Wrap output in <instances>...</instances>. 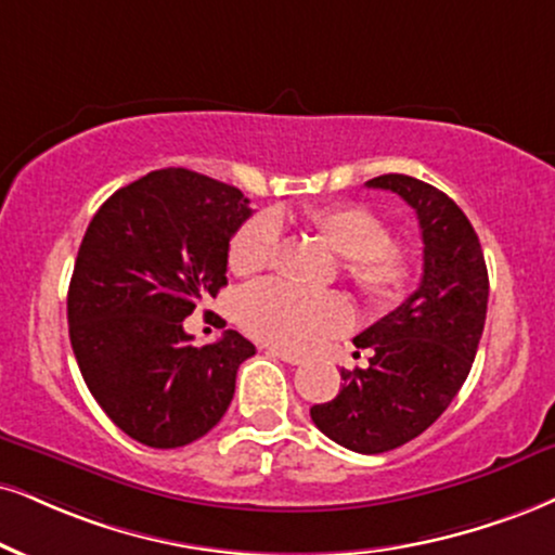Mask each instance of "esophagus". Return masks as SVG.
I'll return each mask as SVG.
<instances>
[{"mask_svg": "<svg viewBox=\"0 0 555 555\" xmlns=\"http://www.w3.org/2000/svg\"><path fill=\"white\" fill-rule=\"evenodd\" d=\"M272 354V358H280L283 362H288V365H300V362H304V358H300V354H296V352H291V350H278V347H270V350H267Z\"/></svg>", "mask_w": 555, "mask_h": 555, "instance_id": "1", "label": "esophagus"}]
</instances>
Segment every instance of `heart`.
<instances>
[{
	"label": "heart",
	"mask_w": 555,
	"mask_h": 555,
	"mask_svg": "<svg viewBox=\"0 0 555 555\" xmlns=\"http://www.w3.org/2000/svg\"><path fill=\"white\" fill-rule=\"evenodd\" d=\"M300 221L345 257V278L373 309H393L409 296L416 278L414 257L391 242L388 223L367 205H313ZM275 249L278 223L267 216L251 218L231 238L229 270L238 278L259 275L272 264ZM236 313L251 337L285 350H309L350 321V306L337 293H309L283 283L251 285L238 298Z\"/></svg>",
	"instance_id": "b5f03b06"
}]
</instances>
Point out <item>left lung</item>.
Masks as SVG:
<instances>
[{"label":"left lung","instance_id":"1","mask_svg":"<svg viewBox=\"0 0 555 555\" xmlns=\"http://www.w3.org/2000/svg\"><path fill=\"white\" fill-rule=\"evenodd\" d=\"M367 188L391 190L420 218L422 283L399 309L354 337L371 350L365 367L345 371L332 401L311 406L330 440L378 455L420 437L466 383L483 334L489 272L474 225L442 190L406 175H380Z\"/></svg>","mask_w":555,"mask_h":555}]
</instances>
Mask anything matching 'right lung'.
<instances>
[{
  "label": "right lung",
  "instance_id": "add662e5",
  "mask_svg": "<svg viewBox=\"0 0 555 555\" xmlns=\"http://www.w3.org/2000/svg\"><path fill=\"white\" fill-rule=\"evenodd\" d=\"M251 216L234 184L169 167L113 193L87 225L66 313L102 412L149 448L216 427L255 345L229 330L195 347L182 321L225 285L229 242Z\"/></svg>",
  "mask_w": 555,
  "mask_h": 555
}]
</instances>
